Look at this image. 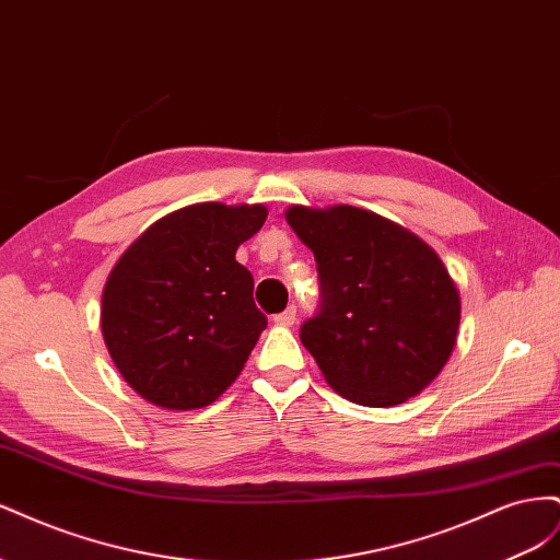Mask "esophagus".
I'll list each match as a JSON object with an SVG mask.
<instances>
[{"label":"esophagus","instance_id":"34e87169","mask_svg":"<svg viewBox=\"0 0 560 560\" xmlns=\"http://www.w3.org/2000/svg\"><path fill=\"white\" fill-rule=\"evenodd\" d=\"M294 319H296V306H287L282 313L273 315L276 325H282V327H292Z\"/></svg>","mask_w":560,"mask_h":560}]
</instances>
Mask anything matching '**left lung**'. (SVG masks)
<instances>
[{
    "mask_svg": "<svg viewBox=\"0 0 560 560\" xmlns=\"http://www.w3.org/2000/svg\"><path fill=\"white\" fill-rule=\"evenodd\" d=\"M287 224L315 254L319 306L299 336L327 383L362 406L418 395L446 364L460 325V296L436 252L352 206H296Z\"/></svg>",
    "mask_w": 560,
    "mask_h": 560,
    "instance_id": "left-lung-1",
    "label": "left lung"
}]
</instances>
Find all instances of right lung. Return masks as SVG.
<instances>
[{
    "label": "right lung",
    "mask_w": 560,
    "mask_h": 560,
    "mask_svg": "<svg viewBox=\"0 0 560 560\" xmlns=\"http://www.w3.org/2000/svg\"><path fill=\"white\" fill-rule=\"evenodd\" d=\"M266 214L198 202L163 217L118 259L103 292V336L135 393L186 411L238 378L268 319L235 249Z\"/></svg>",
    "instance_id": "1"
}]
</instances>
